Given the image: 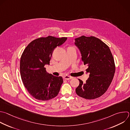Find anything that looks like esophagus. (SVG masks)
I'll return each instance as SVG.
<instances>
[{
	"label": "esophagus",
	"instance_id": "1",
	"mask_svg": "<svg viewBox=\"0 0 130 130\" xmlns=\"http://www.w3.org/2000/svg\"><path fill=\"white\" fill-rule=\"evenodd\" d=\"M63 78L64 79H66V80H69V79H70L72 78V77L66 75H65V76H63Z\"/></svg>",
	"mask_w": 130,
	"mask_h": 130
}]
</instances>
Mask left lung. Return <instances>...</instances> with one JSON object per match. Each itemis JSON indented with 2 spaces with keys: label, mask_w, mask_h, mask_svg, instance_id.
<instances>
[{
  "label": "left lung",
  "mask_w": 130,
  "mask_h": 130,
  "mask_svg": "<svg viewBox=\"0 0 130 130\" xmlns=\"http://www.w3.org/2000/svg\"><path fill=\"white\" fill-rule=\"evenodd\" d=\"M75 44L82 54L84 65L89 76L85 83L78 79L79 84L75 89L80 97L93 100L103 95L108 90L115 72V65L109 46L94 36H82L75 39Z\"/></svg>",
  "instance_id": "1"
}]
</instances>
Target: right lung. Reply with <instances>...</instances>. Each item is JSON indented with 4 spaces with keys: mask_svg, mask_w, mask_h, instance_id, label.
Segmentation results:
<instances>
[{
    "mask_svg": "<svg viewBox=\"0 0 130 130\" xmlns=\"http://www.w3.org/2000/svg\"><path fill=\"white\" fill-rule=\"evenodd\" d=\"M67 39L51 36L40 37L24 49L20 59V75L25 88L35 99L46 101L58 95L63 78L47 73L44 65L50 64L54 50Z\"/></svg>",
    "mask_w": 130,
    "mask_h": 130,
    "instance_id": "right-lung-1",
    "label": "right lung"
}]
</instances>
